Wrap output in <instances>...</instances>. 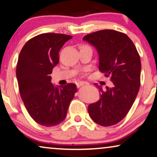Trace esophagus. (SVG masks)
<instances>
[{
    "mask_svg": "<svg viewBox=\"0 0 157 157\" xmlns=\"http://www.w3.org/2000/svg\"><path fill=\"white\" fill-rule=\"evenodd\" d=\"M86 84V82H79L77 83V86H78V88H79L80 86L85 85Z\"/></svg>",
    "mask_w": 157,
    "mask_h": 157,
    "instance_id": "34e87169",
    "label": "esophagus"
}]
</instances>
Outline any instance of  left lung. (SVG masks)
Segmentation results:
<instances>
[{
    "instance_id": "1",
    "label": "left lung",
    "mask_w": 157,
    "mask_h": 157,
    "mask_svg": "<svg viewBox=\"0 0 157 157\" xmlns=\"http://www.w3.org/2000/svg\"><path fill=\"white\" fill-rule=\"evenodd\" d=\"M83 40L96 47L99 56V69L109 77L113 87L101 86L100 99L90 104L91 118L101 126H111L127 115L139 92L141 61L135 44L127 35L113 29L100 30L85 35Z\"/></svg>"
}]
</instances>
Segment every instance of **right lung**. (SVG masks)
<instances>
[{
  "label": "right lung",
  "instance_id": "1",
  "mask_svg": "<svg viewBox=\"0 0 157 157\" xmlns=\"http://www.w3.org/2000/svg\"><path fill=\"white\" fill-rule=\"evenodd\" d=\"M72 36L45 33L29 39L18 57L16 75L27 111L37 123L51 127L66 117L70 103L77 92L75 84L55 87L50 74L59 63V51Z\"/></svg>",
  "mask_w": 157,
  "mask_h": 157
}]
</instances>
